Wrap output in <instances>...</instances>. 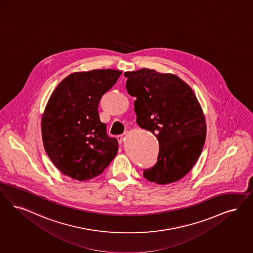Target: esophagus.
I'll return each mask as SVG.
<instances>
[{"mask_svg": "<svg viewBox=\"0 0 253 253\" xmlns=\"http://www.w3.org/2000/svg\"><path fill=\"white\" fill-rule=\"evenodd\" d=\"M123 138H124V133L119 134V135L117 136V139H118V141L120 142V143H122V142L123 141Z\"/></svg>", "mask_w": 253, "mask_h": 253, "instance_id": "1", "label": "esophagus"}]
</instances>
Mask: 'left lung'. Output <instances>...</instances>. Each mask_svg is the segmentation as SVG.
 Listing matches in <instances>:
<instances>
[{"label": "left lung", "mask_w": 253, "mask_h": 253, "mask_svg": "<svg viewBox=\"0 0 253 253\" xmlns=\"http://www.w3.org/2000/svg\"><path fill=\"white\" fill-rule=\"evenodd\" d=\"M126 89L136 98V122L159 143L157 162L144 169L150 182L168 184L184 177L202 152L206 123L192 88L170 73L141 69L124 73Z\"/></svg>", "instance_id": "1"}]
</instances>
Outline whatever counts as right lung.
<instances>
[{"label": "right lung", "instance_id": "add662e5", "mask_svg": "<svg viewBox=\"0 0 253 253\" xmlns=\"http://www.w3.org/2000/svg\"><path fill=\"white\" fill-rule=\"evenodd\" d=\"M122 71L93 70L67 76L48 101L41 120L44 149L63 174L78 181L99 176L119 150L100 120L98 106Z\"/></svg>", "mask_w": 253, "mask_h": 253}]
</instances>
